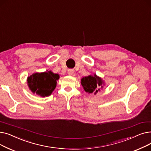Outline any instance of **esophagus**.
Here are the masks:
<instances>
[{"mask_svg": "<svg viewBox=\"0 0 151 151\" xmlns=\"http://www.w3.org/2000/svg\"><path fill=\"white\" fill-rule=\"evenodd\" d=\"M68 74L70 75V76H72L73 74H74V70L73 69H69L68 70Z\"/></svg>", "mask_w": 151, "mask_h": 151, "instance_id": "esophagus-1", "label": "esophagus"}]
</instances>
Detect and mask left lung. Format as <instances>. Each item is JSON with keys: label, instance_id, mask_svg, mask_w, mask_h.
<instances>
[{"label": "left lung", "instance_id": "1", "mask_svg": "<svg viewBox=\"0 0 151 151\" xmlns=\"http://www.w3.org/2000/svg\"><path fill=\"white\" fill-rule=\"evenodd\" d=\"M81 84L85 92L88 94L94 93V95H96L98 92L100 91V89L104 88L105 85L104 80L96 74L82 78Z\"/></svg>", "mask_w": 151, "mask_h": 151}]
</instances>
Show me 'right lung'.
Masks as SVG:
<instances>
[{"label":"right lung","mask_w":151,"mask_h":151,"mask_svg":"<svg viewBox=\"0 0 151 151\" xmlns=\"http://www.w3.org/2000/svg\"><path fill=\"white\" fill-rule=\"evenodd\" d=\"M59 78L58 74L51 71L37 72L27 77V86L33 93L42 97H48L55 89Z\"/></svg>","instance_id":"right-lung-1"}]
</instances>
